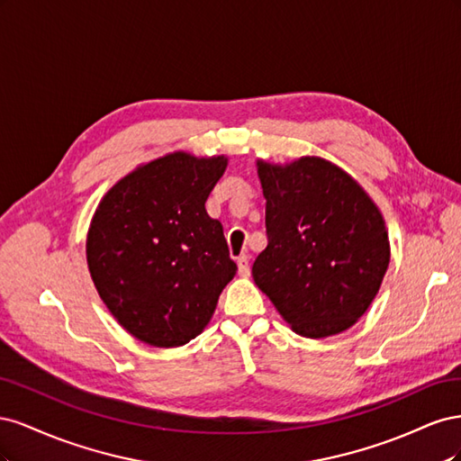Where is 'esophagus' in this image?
I'll return each instance as SVG.
<instances>
[{
    "instance_id": "obj_1",
    "label": "esophagus",
    "mask_w": 461,
    "mask_h": 461,
    "mask_svg": "<svg viewBox=\"0 0 461 461\" xmlns=\"http://www.w3.org/2000/svg\"><path fill=\"white\" fill-rule=\"evenodd\" d=\"M236 265H239V275L240 276H248L249 275V259L248 256H240L236 259Z\"/></svg>"
}]
</instances>
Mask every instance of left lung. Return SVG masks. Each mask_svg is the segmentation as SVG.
Listing matches in <instances>:
<instances>
[{
    "instance_id": "8db88e82",
    "label": "left lung",
    "mask_w": 461,
    "mask_h": 461,
    "mask_svg": "<svg viewBox=\"0 0 461 461\" xmlns=\"http://www.w3.org/2000/svg\"><path fill=\"white\" fill-rule=\"evenodd\" d=\"M256 167L269 239L252 267L258 288L300 337L348 330L369 310L390 263L381 209L323 158Z\"/></svg>"
}]
</instances>
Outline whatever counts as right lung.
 <instances>
[{
	"label": "right lung",
	"instance_id": "add662e5",
	"mask_svg": "<svg viewBox=\"0 0 461 461\" xmlns=\"http://www.w3.org/2000/svg\"><path fill=\"white\" fill-rule=\"evenodd\" d=\"M227 156L171 151L138 165L97 203L86 236L94 286L134 339L176 348L196 339L236 275L205 200Z\"/></svg>",
	"mask_w": 461,
	"mask_h": 461
}]
</instances>
